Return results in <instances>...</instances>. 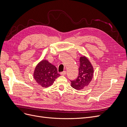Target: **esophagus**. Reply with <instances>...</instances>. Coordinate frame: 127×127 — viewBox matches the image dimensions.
Listing matches in <instances>:
<instances>
[{
  "mask_svg": "<svg viewBox=\"0 0 127 127\" xmlns=\"http://www.w3.org/2000/svg\"><path fill=\"white\" fill-rule=\"evenodd\" d=\"M60 74H61V75H62V76H64L66 74V71H64L63 72H61L60 73Z\"/></svg>",
  "mask_w": 127,
  "mask_h": 127,
  "instance_id": "34e87169",
  "label": "esophagus"
}]
</instances>
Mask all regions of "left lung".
Here are the masks:
<instances>
[{"label":"left lung","instance_id":"obj_1","mask_svg":"<svg viewBox=\"0 0 127 127\" xmlns=\"http://www.w3.org/2000/svg\"><path fill=\"white\" fill-rule=\"evenodd\" d=\"M78 75L75 79L70 80L71 86L76 90H80L88 85L93 78V68L85 57L80 58Z\"/></svg>","mask_w":127,"mask_h":127}]
</instances>
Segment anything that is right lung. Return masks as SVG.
<instances>
[{"label": "right lung", "instance_id": "1", "mask_svg": "<svg viewBox=\"0 0 127 127\" xmlns=\"http://www.w3.org/2000/svg\"><path fill=\"white\" fill-rule=\"evenodd\" d=\"M60 74L57 68L48 61L42 60L38 64L34 72V78L43 87L51 86Z\"/></svg>", "mask_w": 127, "mask_h": 127}]
</instances>
